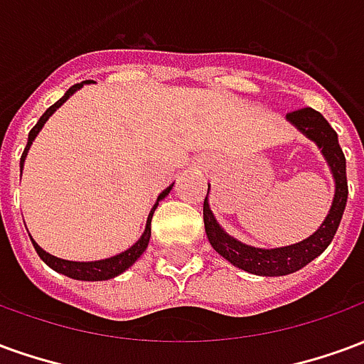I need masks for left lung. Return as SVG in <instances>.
Here are the masks:
<instances>
[{"label":"left lung","mask_w":364,"mask_h":364,"mask_svg":"<svg viewBox=\"0 0 364 364\" xmlns=\"http://www.w3.org/2000/svg\"><path fill=\"white\" fill-rule=\"evenodd\" d=\"M287 120L306 136L310 138L316 146L320 148L323 158L328 161L333 181H336V195L333 203L329 208L326 220L312 236L306 237L302 242L284 247H273V250H263V247H253V245L242 244L240 240L232 237L224 232L220 224L214 218L210 205H208V193H206L205 206H203V216H205L206 237L216 252L222 257L230 261L234 267H240L252 274H261V277H282L306 267L310 261H314L323 250L331 244L336 236L339 222L343 216L345 205H347V171H345V156L337 132L329 127V122L320 112L314 111L312 107L298 109L287 114Z\"/></svg>","instance_id":"left-lung-1"}]
</instances>
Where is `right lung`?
Wrapping results in <instances>:
<instances>
[{"label":"right lung","mask_w":364,"mask_h":364,"mask_svg":"<svg viewBox=\"0 0 364 364\" xmlns=\"http://www.w3.org/2000/svg\"><path fill=\"white\" fill-rule=\"evenodd\" d=\"M83 83H90V80L87 82H82V83H75V85H72L70 90L64 93V97L62 99H58L56 103L52 105V107H48L46 109V112H44L43 117L38 119V122H36L35 127H33V130L28 132V140H27V148H25V151H23V156H21V171H23V164H25V158H27L28 154V148H31V144H33V140L36 138V134L41 132V128L44 127V122L50 119V114L58 107H62V105L66 103L68 99H70V95H74L75 91L82 90ZM171 187H173V183L167 187L166 191H161L159 193L158 200H156V205H154V208L150 210V214H148V220H146V228H144V234L140 236V240L136 242L134 245H130L127 252L119 253V255H112V257H109V259H101V261H68V259H60V257H54V255H50V253H46L41 247V245L36 244L35 240L31 237V242H33V245H35L36 253H38V257L48 265L50 269H54L56 273H62L66 274V277H70V279H75V281H109V279H112V277H117V274L124 273L128 267H132L134 265V261L142 255L144 252H146V247H148V244H150V236H151V216H154V210L158 208L159 200L161 198H166L167 195H169V191H171Z\"/></svg>","instance_id":"obj_1"}]
</instances>
